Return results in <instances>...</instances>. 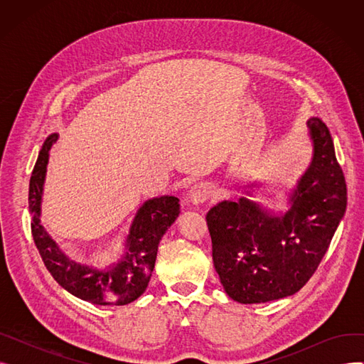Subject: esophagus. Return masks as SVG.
I'll return each mask as SVG.
<instances>
[{
	"instance_id": "34e87169",
	"label": "esophagus",
	"mask_w": 364,
	"mask_h": 364,
	"mask_svg": "<svg viewBox=\"0 0 364 364\" xmlns=\"http://www.w3.org/2000/svg\"><path fill=\"white\" fill-rule=\"evenodd\" d=\"M209 196H211V188H209V186L205 183H198L192 186V188H190L188 192V200L193 205L205 203L209 199Z\"/></svg>"
}]
</instances>
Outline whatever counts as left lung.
I'll list each match as a JSON object with an SVG mask.
<instances>
[{"label":"left lung","mask_w":364,"mask_h":364,"mask_svg":"<svg viewBox=\"0 0 364 364\" xmlns=\"http://www.w3.org/2000/svg\"><path fill=\"white\" fill-rule=\"evenodd\" d=\"M307 127L313 158L289 196L288 213L276 215L240 198L223 200L206 214L215 272L225 294L240 304L298 292L317 270L346 214L347 184L331 132L318 118H310Z\"/></svg>","instance_id":"1"}]
</instances>
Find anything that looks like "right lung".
I'll return each instance as SVG.
<instances>
[{
  "label": "right lung",
  "mask_w": 364,
  "mask_h": 364,
  "mask_svg": "<svg viewBox=\"0 0 364 364\" xmlns=\"http://www.w3.org/2000/svg\"><path fill=\"white\" fill-rule=\"evenodd\" d=\"M59 139L47 137L38 155L29 181V211L33 242L50 274L73 296L95 305H125L136 301L147 288L155 269L162 236L180 214V199L159 196L146 200L134 217L122 258L105 269L70 259L41 225V199L51 146Z\"/></svg>",
  "instance_id": "1"
}]
</instances>
